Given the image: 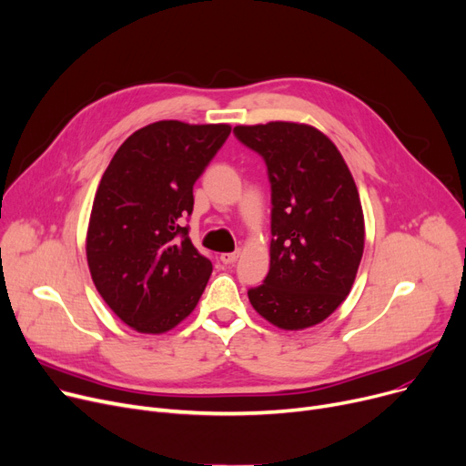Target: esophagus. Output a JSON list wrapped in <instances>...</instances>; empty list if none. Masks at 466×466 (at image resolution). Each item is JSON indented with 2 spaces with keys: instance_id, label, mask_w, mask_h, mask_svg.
Segmentation results:
<instances>
[{
  "instance_id": "esophagus-1",
  "label": "esophagus",
  "mask_w": 466,
  "mask_h": 466,
  "mask_svg": "<svg viewBox=\"0 0 466 466\" xmlns=\"http://www.w3.org/2000/svg\"><path fill=\"white\" fill-rule=\"evenodd\" d=\"M238 258H240V250L220 254V261H222V263H226V265H229V263H235Z\"/></svg>"
}]
</instances>
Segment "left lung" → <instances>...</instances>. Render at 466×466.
<instances>
[{
	"label": "left lung",
	"instance_id": "1",
	"mask_svg": "<svg viewBox=\"0 0 466 466\" xmlns=\"http://www.w3.org/2000/svg\"><path fill=\"white\" fill-rule=\"evenodd\" d=\"M263 156L272 189L270 268L248 291L254 310L284 331L329 318L348 297L365 248L358 186L335 143L309 124L237 126Z\"/></svg>",
	"mask_w": 466,
	"mask_h": 466
}]
</instances>
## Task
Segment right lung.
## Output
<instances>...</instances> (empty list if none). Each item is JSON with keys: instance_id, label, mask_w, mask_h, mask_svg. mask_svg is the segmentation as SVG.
Listing matches in <instances>:
<instances>
[{"instance_id": "1", "label": "right lung", "mask_w": 466, "mask_h": 466, "mask_svg": "<svg viewBox=\"0 0 466 466\" xmlns=\"http://www.w3.org/2000/svg\"><path fill=\"white\" fill-rule=\"evenodd\" d=\"M229 133V124H148L120 145L99 180L86 231L90 275L137 333H167L199 303L212 263L191 244L182 218Z\"/></svg>"}]
</instances>
